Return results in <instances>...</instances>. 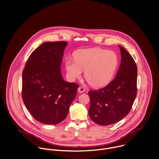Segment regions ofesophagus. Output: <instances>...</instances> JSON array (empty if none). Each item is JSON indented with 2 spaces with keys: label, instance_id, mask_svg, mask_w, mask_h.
<instances>
[{
  "label": "esophagus",
  "instance_id": "esophagus-1",
  "mask_svg": "<svg viewBox=\"0 0 159 159\" xmlns=\"http://www.w3.org/2000/svg\"><path fill=\"white\" fill-rule=\"evenodd\" d=\"M84 91H85V89H84V88H83V86H80V87L78 88V91L79 93H83Z\"/></svg>",
  "mask_w": 159,
  "mask_h": 159
}]
</instances>
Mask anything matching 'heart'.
<instances>
[{"mask_svg": "<svg viewBox=\"0 0 159 159\" xmlns=\"http://www.w3.org/2000/svg\"><path fill=\"white\" fill-rule=\"evenodd\" d=\"M75 59L65 61L67 76L71 80L81 77L83 70L88 83L94 88H101L112 80L117 70L119 59L113 51L95 48L76 52Z\"/></svg>", "mask_w": 159, "mask_h": 159, "instance_id": "obj_1", "label": "heart"}]
</instances>
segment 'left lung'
<instances>
[{"instance_id":"left-lung-1","label":"left lung","mask_w":159,"mask_h":159,"mask_svg":"<svg viewBox=\"0 0 159 159\" xmlns=\"http://www.w3.org/2000/svg\"><path fill=\"white\" fill-rule=\"evenodd\" d=\"M119 47L121 61L114 80L103 88L88 92L89 117L101 125L113 124L125 117L137 95V65L130 53Z\"/></svg>"}]
</instances>
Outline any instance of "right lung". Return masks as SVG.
Instances as JSON below:
<instances>
[{
  "mask_svg": "<svg viewBox=\"0 0 159 159\" xmlns=\"http://www.w3.org/2000/svg\"><path fill=\"white\" fill-rule=\"evenodd\" d=\"M66 42H47L30 55L22 73L23 101L39 122L55 125L63 121L79 85L66 82L60 66Z\"/></svg>",
  "mask_w": 159,
  "mask_h": 159,
  "instance_id": "add662e5",
  "label": "right lung"
}]
</instances>
